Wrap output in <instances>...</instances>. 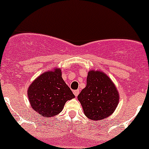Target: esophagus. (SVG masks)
Listing matches in <instances>:
<instances>
[{
    "label": "esophagus",
    "instance_id": "1",
    "mask_svg": "<svg viewBox=\"0 0 149 149\" xmlns=\"http://www.w3.org/2000/svg\"><path fill=\"white\" fill-rule=\"evenodd\" d=\"M79 92H80L79 90H74V91H73V94H74V95L76 96V97H77V96L79 95Z\"/></svg>",
    "mask_w": 149,
    "mask_h": 149
}]
</instances>
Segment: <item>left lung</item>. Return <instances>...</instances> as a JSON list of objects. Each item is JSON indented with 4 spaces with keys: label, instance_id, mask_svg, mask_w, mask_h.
Returning <instances> with one entry per match:
<instances>
[{
    "label": "left lung",
    "instance_id": "left-lung-1",
    "mask_svg": "<svg viewBox=\"0 0 149 149\" xmlns=\"http://www.w3.org/2000/svg\"><path fill=\"white\" fill-rule=\"evenodd\" d=\"M84 113L94 121L108 118L119 104L120 94L110 78L99 70H90L86 86L78 96Z\"/></svg>",
    "mask_w": 149,
    "mask_h": 149
}]
</instances>
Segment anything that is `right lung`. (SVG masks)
I'll list each match as a JSON object with an SVG mask.
<instances>
[{
  "label": "right lung",
  "instance_id": "add662e5",
  "mask_svg": "<svg viewBox=\"0 0 149 149\" xmlns=\"http://www.w3.org/2000/svg\"><path fill=\"white\" fill-rule=\"evenodd\" d=\"M31 108L44 118H51L63 110L65 102L75 98L62 78L60 68L40 74L27 89Z\"/></svg>",
  "mask_w": 149,
  "mask_h": 149
}]
</instances>
